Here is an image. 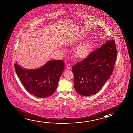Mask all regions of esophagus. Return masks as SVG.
I'll list each match as a JSON object with an SVG mask.
<instances>
[{"label": "esophagus", "instance_id": "esophagus-1", "mask_svg": "<svg viewBox=\"0 0 133 133\" xmlns=\"http://www.w3.org/2000/svg\"><path fill=\"white\" fill-rule=\"evenodd\" d=\"M71 65L70 64H68L67 66H66V68H67V69H71Z\"/></svg>", "mask_w": 133, "mask_h": 133}]
</instances>
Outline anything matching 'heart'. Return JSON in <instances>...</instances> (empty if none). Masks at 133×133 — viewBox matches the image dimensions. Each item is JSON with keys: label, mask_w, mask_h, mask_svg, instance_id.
Segmentation results:
<instances>
[{"label": "heart", "mask_w": 133, "mask_h": 133, "mask_svg": "<svg viewBox=\"0 0 133 133\" xmlns=\"http://www.w3.org/2000/svg\"><path fill=\"white\" fill-rule=\"evenodd\" d=\"M91 47L88 42H84L79 45L75 48V54L77 58L85 59L90 54Z\"/></svg>", "instance_id": "obj_1"}]
</instances>
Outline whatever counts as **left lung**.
I'll use <instances>...</instances> for the list:
<instances>
[{
    "mask_svg": "<svg viewBox=\"0 0 133 133\" xmlns=\"http://www.w3.org/2000/svg\"><path fill=\"white\" fill-rule=\"evenodd\" d=\"M117 53L114 41H108L73 66L74 87L79 94L89 96L102 88L114 70Z\"/></svg>",
    "mask_w": 133,
    "mask_h": 133,
    "instance_id": "left-lung-1",
    "label": "left lung"
}]
</instances>
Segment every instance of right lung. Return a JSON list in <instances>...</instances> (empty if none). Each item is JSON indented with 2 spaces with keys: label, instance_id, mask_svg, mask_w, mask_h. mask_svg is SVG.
Returning <instances> with one entry per match:
<instances>
[{
  "label": "right lung",
  "instance_id": "obj_1",
  "mask_svg": "<svg viewBox=\"0 0 133 133\" xmlns=\"http://www.w3.org/2000/svg\"><path fill=\"white\" fill-rule=\"evenodd\" d=\"M17 75L26 91L40 98L51 96L56 91L64 68L62 60H50L40 68L24 69L17 63L14 64Z\"/></svg>",
  "mask_w": 133,
  "mask_h": 133
}]
</instances>
